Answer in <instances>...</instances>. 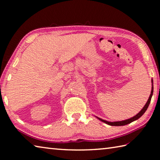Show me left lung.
I'll use <instances>...</instances> for the list:
<instances>
[{
    "label": "left lung",
    "instance_id": "obj_1",
    "mask_svg": "<svg viewBox=\"0 0 160 160\" xmlns=\"http://www.w3.org/2000/svg\"><path fill=\"white\" fill-rule=\"evenodd\" d=\"M152 90H151V94L150 97H149V99L148 100L147 103H146L145 105L144 106V107L142 108V110L140 111V112L138 113V114L135 115V116H133V117H132L131 118H128L127 119V120H124V121H115V122H109V121H105V120H103V119L102 118H99L98 117H97V118L99 119V120L102 121V122H104L105 123L108 124V125H110V126H125V125H127V124H128L132 122V121H134L135 120H137V119H138L140 117H141V116L143 115V113H144L146 110H147V109L148 108V106L149 104H150V101H151V98H152V96L153 94V80H152Z\"/></svg>",
    "mask_w": 160,
    "mask_h": 160
}]
</instances>
